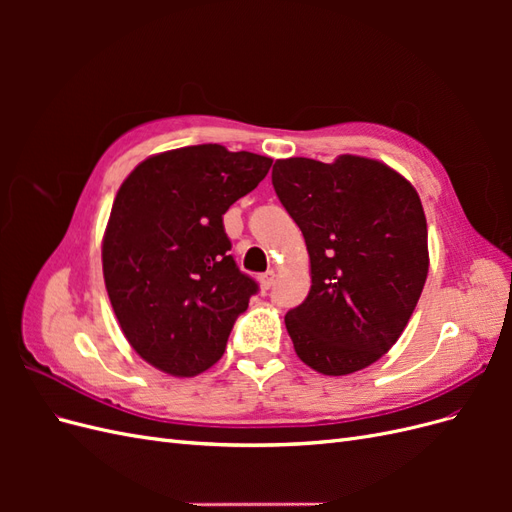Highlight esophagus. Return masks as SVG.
I'll list each match as a JSON object with an SVG mask.
<instances>
[{"mask_svg":"<svg viewBox=\"0 0 512 512\" xmlns=\"http://www.w3.org/2000/svg\"><path fill=\"white\" fill-rule=\"evenodd\" d=\"M273 282H275V271H273V269L260 275V284H262V288H267V290H269V288L273 286Z\"/></svg>","mask_w":512,"mask_h":512,"instance_id":"1","label":"esophagus"}]
</instances>
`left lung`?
Returning a JSON list of instances; mask_svg holds the SVG:
<instances>
[{
	"label": "left lung",
	"mask_w": 512,
	"mask_h": 512,
	"mask_svg": "<svg viewBox=\"0 0 512 512\" xmlns=\"http://www.w3.org/2000/svg\"><path fill=\"white\" fill-rule=\"evenodd\" d=\"M271 181L312 265L307 299L286 314L299 359L324 376L376 363L404 333L427 280L421 198L393 168L359 156L277 160Z\"/></svg>",
	"instance_id": "left-lung-1"
}]
</instances>
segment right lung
Listing matches in <instances>:
<instances>
[{
    "instance_id": "add662e5",
    "label": "right lung",
    "mask_w": 512,
    "mask_h": 512,
    "mask_svg": "<svg viewBox=\"0 0 512 512\" xmlns=\"http://www.w3.org/2000/svg\"><path fill=\"white\" fill-rule=\"evenodd\" d=\"M271 164L250 151L194 145L147 158L117 192L102 243L108 299L130 346L170 376L218 363L258 292L230 254L224 213Z\"/></svg>"
}]
</instances>
